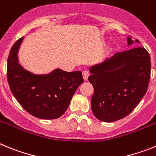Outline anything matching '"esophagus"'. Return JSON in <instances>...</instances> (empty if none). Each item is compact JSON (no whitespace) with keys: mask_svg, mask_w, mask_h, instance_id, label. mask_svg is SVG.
<instances>
[{"mask_svg":"<svg viewBox=\"0 0 156 156\" xmlns=\"http://www.w3.org/2000/svg\"><path fill=\"white\" fill-rule=\"evenodd\" d=\"M82 74H83V80H87L88 79V76H89V75H90V73H89V72H88L87 70H84V71H83Z\"/></svg>","mask_w":156,"mask_h":156,"instance_id":"1","label":"esophagus"}]
</instances>
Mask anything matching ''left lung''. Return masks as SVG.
I'll use <instances>...</instances> for the list:
<instances>
[{
	"instance_id": "1",
	"label": "left lung",
	"mask_w": 156,
	"mask_h": 156,
	"mask_svg": "<svg viewBox=\"0 0 156 156\" xmlns=\"http://www.w3.org/2000/svg\"><path fill=\"white\" fill-rule=\"evenodd\" d=\"M128 45L140 43L127 37ZM88 80L94 87L91 109L98 119L111 122L124 118L148 90L151 60L144 48L118 52L90 67Z\"/></svg>"
}]
</instances>
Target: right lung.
<instances>
[{"mask_svg":"<svg viewBox=\"0 0 156 156\" xmlns=\"http://www.w3.org/2000/svg\"><path fill=\"white\" fill-rule=\"evenodd\" d=\"M23 38L14 44L8 58L7 78L11 91L32 115L43 119H58L66 112L83 82L82 73L55 69L50 73L37 75L24 69L18 58Z\"/></svg>","mask_w":156,"mask_h":156,"instance_id":"1","label":"right lung"}]
</instances>
